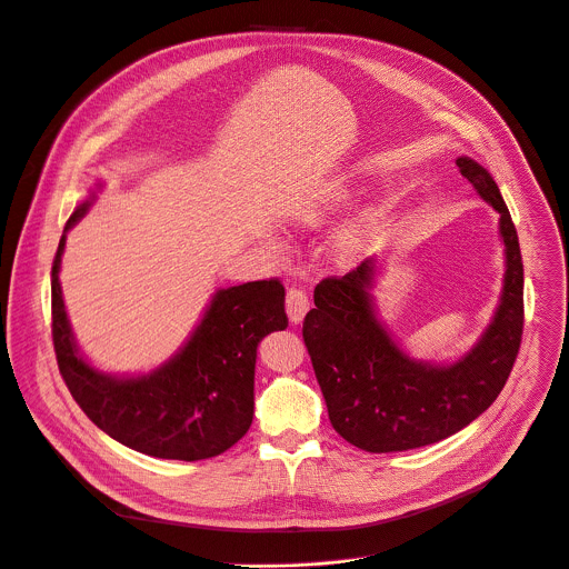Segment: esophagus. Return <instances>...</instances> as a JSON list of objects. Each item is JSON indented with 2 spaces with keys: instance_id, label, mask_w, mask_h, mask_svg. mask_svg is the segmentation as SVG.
Instances as JSON below:
<instances>
[{
  "instance_id": "34e87169",
  "label": "esophagus",
  "mask_w": 569,
  "mask_h": 569,
  "mask_svg": "<svg viewBox=\"0 0 569 569\" xmlns=\"http://www.w3.org/2000/svg\"><path fill=\"white\" fill-rule=\"evenodd\" d=\"M307 309H309V298H307V293H305L302 289H298V287H291V289L287 291V313H289V321H291V323H300L302 317L307 313Z\"/></svg>"
}]
</instances>
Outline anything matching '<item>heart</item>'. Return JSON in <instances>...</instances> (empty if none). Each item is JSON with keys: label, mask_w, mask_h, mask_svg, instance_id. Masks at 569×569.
<instances>
[{"label": "heart", "mask_w": 569, "mask_h": 569, "mask_svg": "<svg viewBox=\"0 0 569 569\" xmlns=\"http://www.w3.org/2000/svg\"><path fill=\"white\" fill-rule=\"evenodd\" d=\"M348 199V189H346V184L343 182H337L330 192H328V197L321 201V206H317V208H307V210H302V219L305 221H317L326 210H330V208H335V206H339V203H343ZM357 243V232L355 230H350L346 237H343V248H352Z\"/></svg>", "instance_id": "1"}]
</instances>
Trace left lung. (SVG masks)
Instances as JSON below:
<instances>
[{
	"label": "left lung",
	"instance_id": "1",
	"mask_svg": "<svg viewBox=\"0 0 569 569\" xmlns=\"http://www.w3.org/2000/svg\"><path fill=\"white\" fill-rule=\"evenodd\" d=\"M461 176L499 212L503 241L501 298L481 339L452 363L411 359L377 319L375 258L343 278L313 289L302 339L323 391L332 427L359 450L405 452L438 443L499 396L513 370L525 326V269L511 212L492 176L475 160L457 158Z\"/></svg>",
	"mask_w": 569,
	"mask_h": 569
}]
</instances>
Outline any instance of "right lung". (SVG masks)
Segmentation results:
<instances>
[{
    "label": "right lung",
    "instance_id": "right-lung-1",
    "mask_svg": "<svg viewBox=\"0 0 569 569\" xmlns=\"http://www.w3.org/2000/svg\"><path fill=\"white\" fill-rule=\"evenodd\" d=\"M92 201L94 194L72 212L51 267V335L62 380L101 431L136 452L176 461L226 452L252 422L258 343L289 323L282 282L219 289L187 343L147 375L99 372L77 348L58 282L68 230Z\"/></svg>",
    "mask_w": 569,
    "mask_h": 569
}]
</instances>
